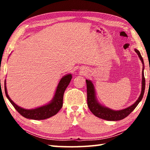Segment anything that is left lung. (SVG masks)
<instances>
[{
    "mask_svg": "<svg viewBox=\"0 0 150 150\" xmlns=\"http://www.w3.org/2000/svg\"><path fill=\"white\" fill-rule=\"evenodd\" d=\"M135 52L138 55L139 59L142 61V64L144 66V60L140 54V52L139 51L135 49ZM144 68L142 69V91L141 94L139 95L138 99L136 101V103L133 104L132 105L129 106V107L122 109L120 110H113L110 108H106L105 106L101 105L100 103H98V101L96 99V96L95 93V88H94L93 84L90 80H86L87 83V105L88 108L92 112L94 115L97 116L98 118L104 119L106 120L110 121H117L122 120L126 116H128L132 112L135 108L136 107L139 103L142 100L143 98L144 91H145L146 86V80L144 77Z\"/></svg>",
    "mask_w": 150,
    "mask_h": 150,
    "instance_id": "left-lung-1",
    "label": "left lung"
}]
</instances>
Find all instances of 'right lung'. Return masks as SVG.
<instances>
[{
    "mask_svg": "<svg viewBox=\"0 0 150 150\" xmlns=\"http://www.w3.org/2000/svg\"><path fill=\"white\" fill-rule=\"evenodd\" d=\"M71 79V74H68L63 77L57 85L54 97L53 98L52 100L47 105L34 109L28 110V109L20 107L16 105L11 99L8 93H7L6 82L4 83L5 94H6V97L8 98L10 102L13 105L14 108L24 118L32 119V120H44V119L50 118L56 115L60 109L62 108L63 94H64L66 88L69 85Z\"/></svg>",
    "mask_w": 150,
    "mask_h": 150,
    "instance_id": "right-lung-1",
    "label": "right lung"
}]
</instances>
